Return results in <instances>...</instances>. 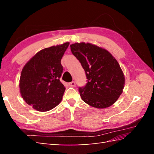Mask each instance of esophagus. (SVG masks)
I'll use <instances>...</instances> for the list:
<instances>
[{
    "mask_svg": "<svg viewBox=\"0 0 154 154\" xmlns=\"http://www.w3.org/2000/svg\"><path fill=\"white\" fill-rule=\"evenodd\" d=\"M69 85L70 87H73L75 86V81H71V82L69 83Z\"/></svg>",
    "mask_w": 154,
    "mask_h": 154,
    "instance_id": "obj_1",
    "label": "esophagus"
}]
</instances>
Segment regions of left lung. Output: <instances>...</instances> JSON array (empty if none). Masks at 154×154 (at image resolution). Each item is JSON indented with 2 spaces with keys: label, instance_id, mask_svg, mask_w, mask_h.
Wrapping results in <instances>:
<instances>
[{
  "label": "left lung",
  "instance_id": "1",
  "mask_svg": "<svg viewBox=\"0 0 154 154\" xmlns=\"http://www.w3.org/2000/svg\"><path fill=\"white\" fill-rule=\"evenodd\" d=\"M70 47L87 79L85 85L79 87L81 99L98 109L112 105L122 94L124 85L123 72L116 59L107 50L89 43H75Z\"/></svg>",
  "mask_w": 154,
  "mask_h": 154
}]
</instances>
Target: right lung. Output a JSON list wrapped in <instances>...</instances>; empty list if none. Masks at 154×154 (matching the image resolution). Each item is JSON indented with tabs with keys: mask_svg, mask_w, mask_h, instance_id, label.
Returning a JSON list of instances; mask_svg holds the SVG:
<instances>
[{
	"mask_svg": "<svg viewBox=\"0 0 154 154\" xmlns=\"http://www.w3.org/2000/svg\"><path fill=\"white\" fill-rule=\"evenodd\" d=\"M69 43L42 50L22 69L20 89L23 99L41 112L50 110L62 100L65 87L60 82L61 60Z\"/></svg>",
	"mask_w": 154,
	"mask_h": 154,
	"instance_id": "add662e5",
	"label": "right lung"
}]
</instances>
